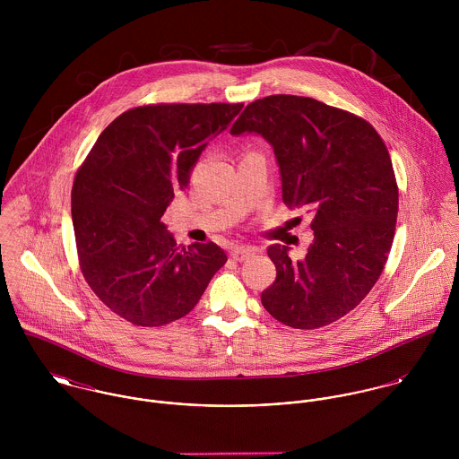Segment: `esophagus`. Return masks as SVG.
<instances>
[{
	"mask_svg": "<svg viewBox=\"0 0 459 459\" xmlns=\"http://www.w3.org/2000/svg\"><path fill=\"white\" fill-rule=\"evenodd\" d=\"M255 255V249L253 247H244V246H237L231 249V258L237 260V262H244L247 260L249 256Z\"/></svg>",
	"mask_w": 459,
	"mask_h": 459,
	"instance_id": "34e87169",
	"label": "esophagus"
}]
</instances>
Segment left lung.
Returning a JSON list of instances; mask_svg holds the SVG:
<instances>
[{
  "mask_svg": "<svg viewBox=\"0 0 459 459\" xmlns=\"http://www.w3.org/2000/svg\"><path fill=\"white\" fill-rule=\"evenodd\" d=\"M230 132L263 135L279 164L284 204L313 212L306 260L291 262L286 246L268 247L277 277L262 293L263 307L306 330L342 318L371 291L393 247L399 193L384 139L364 118L297 95L251 102Z\"/></svg>",
  "mask_w": 459,
  "mask_h": 459,
  "instance_id": "obj_1",
  "label": "left lung"
}]
</instances>
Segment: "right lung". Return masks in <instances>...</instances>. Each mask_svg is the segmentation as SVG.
Returning a JSON list of instances; mask_svg holds the SVG:
<instances>
[{
	"mask_svg": "<svg viewBox=\"0 0 459 459\" xmlns=\"http://www.w3.org/2000/svg\"><path fill=\"white\" fill-rule=\"evenodd\" d=\"M244 104H150L122 113L77 169L72 222L93 293L137 327L189 315L228 262L213 242L177 246L160 217L208 144Z\"/></svg>",
	"mask_w": 459,
	"mask_h": 459,
	"instance_id": "right-lung-1",
	"label": "right lung"
}]
</instances>
